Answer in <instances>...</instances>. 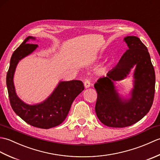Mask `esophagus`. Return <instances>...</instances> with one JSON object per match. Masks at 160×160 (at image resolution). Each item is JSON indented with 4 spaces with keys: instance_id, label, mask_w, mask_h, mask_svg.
<instances>
[{
    "instance_id": "obj_1",
    "label": "esophagus",
    "mask_w": 160,
    "mask_h": 160,
    "mask_svg": "<svg viewBox=\"0 0 160 160\" xmlns=\"http://www.w3.org/2000/svg\"><path fill=\"white\" fill-rule=\"evenodd\" d=\"M84 87H85L86 89L90 87V86H91V81H90V80L87 79V80H84Z\"/></svg>"
}]
</instances>
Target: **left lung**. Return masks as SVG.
<instances>
[{
	"mask_svg": "<svg viewBox=\"0 0 160 160\" xmlns=\"http://www.w3.org/2000/svg\"><path fill=\"white\" fill-rule=\"evenodd\" d=\"M124 41L128 49L107 76L94 84L97 116L104 125L115 128L129 127L143 118L151 109L155 95V70L147 47L136 36H127ZM134 66V89L131 98L125 99L118 96L113 82L124 79Z\"/></svg>",
	"mask_w": 160,
	"mask_h": 160,
	"instance_id": "obj_1",
	"label": "left lung"
}]
</instances>
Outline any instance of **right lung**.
<instances>
[{
  "label": "right lung",
  "instance_id": "right-lung-1",
  "mask_svg": "<svg viewBox=\"0 0 160 160\" xmlns=\"http://www.w3.org/2000/svg\"><path fill=\"white\" fill-rule=\"evenodd\" d=\"M35 39L34 37L28 36L13 53L6 83L10 104L16 115L33 127L48 129L58 126L65 120L75 98L84 88L80 80L64 81L60 82L49 98L41 103L30 105L20 100L16 93L13 75L19 61L38 47L36 44L28 43L29 40Z\"/></svg>",
  "mask_w": 160,
  "mask_h": 160
}]
</instances>
